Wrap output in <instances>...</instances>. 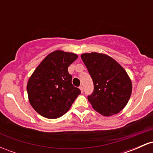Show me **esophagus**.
<instances>
[{"label": "esophagus", "mask_w": 153, "mask_h": 153, "mask_svg": "<svg viewBox=\"0 0 153 153\" xmlns=\"http://www.w3.org/2000/svg\"><path fill=\"white\" fill-rule=\"evenodd\" d=\"M79 88H80V91H81L82 93L83 92V87H82V85H80V86L79 87Z\"/></svg>", "instance_id": "obj_1"}]
</instances>
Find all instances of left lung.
<instances>
[{
    "label": "left lung",
    "mask_w": 153,
    "mask_h": 153,
    "mask_svg": "<svg viewBox=\"0 0 153 153\" xmlns=\"http://www.w3.org/2000/svg\"><path fill=\"white\" fill-rule=\"evenodd\" d=\"M80 57L94 82V93L88 96L91 106L104 117L118 114L127 104L132 91L127 73L106 54L94 52Z\"/></svg>",
    "instance_id": "obj_1"
}]
</instances>
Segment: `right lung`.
<instances>
[{"instance_id":"right-lung-1","label":"right lung","mask_w":153,"mask_h":153,"mask_svg":"<svg viewBox=\"0 0 153 153\" xmlns=\"http://www.w3.org/2000/svg\"><path fill=\"white\" fill-rule=\"evenodd\" d=\"M73 52L55 50L40 62L28 80L26 90L33 108L47 119L62 117L80 94L73 86L68 67L78 58Z\"/></svg>"}]
</instances>
